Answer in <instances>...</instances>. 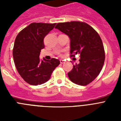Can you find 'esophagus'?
Instances as JSON below:
<instances>
[{
	"label": "esophagus",
	"mask_w": 121,
	"mask_h": 121,
	"mask_svg": "<svg viewBox=\"0 0 121 121\" xmlns=\"http://www.w3.org/2000/svg\"><path fill=\"white\" fill-rule=\"evenodd\" d=\"M60 64H64L65 62V60L63 59H60Z\"/></svg>",
	"instance_id": "esophagus-1"
}]
</instances>
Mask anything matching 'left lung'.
<instances>
[{
    "label": "left lung",
    "instance_id": "1",
    "mask_svg": "<svg viewBox=\"0 0 121 121\" xmlns=\"http://www.w3.org/2000/svg\"><path fill=\"white\" fill-rule=\"evenodd\" d=\"M55 28L70 37V56L79 54L81 57L68 78L78 85H88L99 75L104 64V48L99 34L88 24L78 21L58 23Z\"/></svg>",
    "mask_w": 121,
    "mask_h": 121
}]
</instances>
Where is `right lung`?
<instances>
[{
    "label": "right lung",
    "instance_id": "obj_1",
    "mask_svg": "<svg viewBox=\"0 0 121 121\" xmlns=\"http://www.w3.org/2000/svg\"><path fill=\"white\" fill-rule=\"evenodd\" d=\"M55 25L32 23L19 32L15 39L13 50L15 65L21 76L30 85L44 84L60 64L57 59H39L40 50L45 47L43 39Z\"/></svg>",
    "mask_w": 121,
    "mask_h": 121
}]
</instances>
